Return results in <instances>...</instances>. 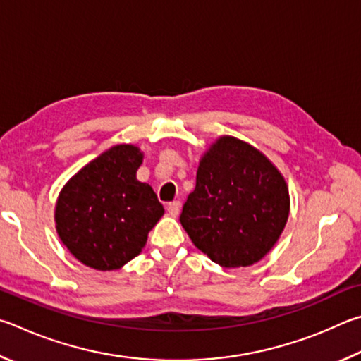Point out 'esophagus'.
Wrapping results in <instances>:
<instances>
[{
  "mask_svg": "<svg viewBox=\"0 0 361 361\" xmlns=\"http://www.w3.org/2000/svg\"><path fill=\"white\" fill-rule=\"evenodd\" d=\"M166 211L169 212V216H177L180 212V201H173L166 206Z\"/></svg>",
  "mask_w": 361,
  "mask_h": 361,
  "instance_id": "1",
  "label": "esophagus"
}]
</instances>
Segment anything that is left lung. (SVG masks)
<instances>
[{"mask_svg": "<svg viewBox=\"0 0 361 361\" xmlns=\"http://www.w3.org/2000/svg\"><path fill=\"white\" fill-rule=\"evenodd\" d=\"M290 211L286 180L260 150L224 136L201 158L180 224L225 268L250 267L277 243Z\"/></svg>", "mask_w": 361, "mask_h": 361, "instance_id": "8db88e82", "label": "left lung"}]
</instances>
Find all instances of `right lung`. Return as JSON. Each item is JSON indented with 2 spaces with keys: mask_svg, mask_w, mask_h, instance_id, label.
Listing matches in <instances>:
<instances>
[{
  "mask_svg": "<svg viewBox=\"0 0 361 361\" xmlns=\"http://www.w3.org/2000/svg\"><path fill=\"white\" fill-rule=\"evenodd\" d=\"M142 154L118 144L69 179L55 207L59 236L87 267L111 271L139 255L164 214L149 184L136 179Z\"/></svg>",
  "mask_w": 361,
  "mask_h": 361,
  "instance_id": "1",
  "label": "right lung"
}]
</instances>
